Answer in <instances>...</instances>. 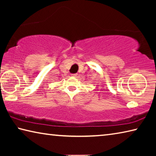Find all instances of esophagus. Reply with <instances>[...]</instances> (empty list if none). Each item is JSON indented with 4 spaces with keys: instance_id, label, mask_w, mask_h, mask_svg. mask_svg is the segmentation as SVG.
<instances>
[{
    "instance_id": "34e87169",
    "label": "esophagus",
    "mask_w": 156,
    "mask_h": 156,
    "mask_svg": "<svg viewBox=\"0 0 156 156\" xmlns=\"http://www.w3.org/2000/svg\"><path fill=\"white\" fill-rule=\"evenodd\" d=\"M78 76L77 73H74V74H72V76H73V77H76Z\"/></svg>"
}]
</instances>
